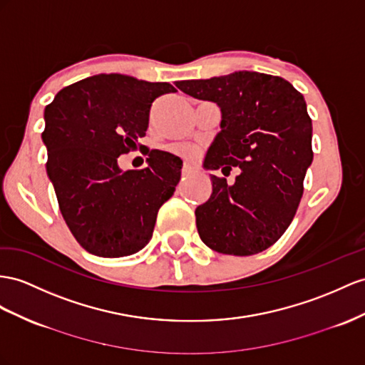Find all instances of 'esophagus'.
<instances>
[{"label": "esophagus", "instance_id": "1", "mask_svg": "<svg viewBox=\"0 0 365 365\" xmlns=\"http://www.w3.org/2000/svg\"><path fill=\"white\" fill-rule=\"evenodd\" d=\"M192 174V168L190 165H183V170H182V177L183 179H186V177H190Z\"/></svg>", "mask_w": 365, "mask_h": 365}]
</instances>
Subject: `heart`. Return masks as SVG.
Here are the masks:
<instances>
[{
    "mask_svg": "<svg viewBox=\"0 0 365 365\" xmlns=\"http://www.w3.org/2000/svg\"><path fill=\"white\" fill-rule=\"evenodd\" d=\"M175 153H179L182 155H186V157H194L195 154H197V151L192 146H188V145H179L174 148Z\"/></svg>",
    "mask_w": 365,
    "mask_h": 365,
    "instance_id": "obj_1",
    "label": "heart"
}]
</instances>
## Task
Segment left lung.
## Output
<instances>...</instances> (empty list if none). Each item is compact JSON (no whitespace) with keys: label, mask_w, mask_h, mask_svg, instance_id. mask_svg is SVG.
Instances as JSON below:
<instances>
[{"label":"left lung","mask_w":365,"mask_h":365,"mask_svg":"<svg viewBox=\"0 0 365 365\" xmlns=\"http://www.w3.org/2000/svg\"><path fill=\"white\" fill-rule=\"evenodd\" d=\"M175 86L220 108V133L203 168H222V173L240 168L232 185L211 175L210 199L195 208L200 239L222 255L260 253L292 223L313 160V128L304 96L284 78L253 71Z\"/></svg>","instance_id":"1"}]
</instances>
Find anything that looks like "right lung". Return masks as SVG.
<instances>
[{"label":"right lung","instance_id":"1","mask_svg":"<svg viewBox=\"0 0 365 365\" xmlns=\"http://www.w3.org/2000/svg\"><path fill=\"white\" fill-rule=\"evenodd\" d=\"M170 92V83L98 73L63 88L44 109L46 171L63 219L91 255L123 257L142 250L175 191L182 160L174 154L146 151L148 166L137 171L117 163L146 134L153 101Z\"/></svg>","mask_w":365,"mask_h":365}]
</instances>
